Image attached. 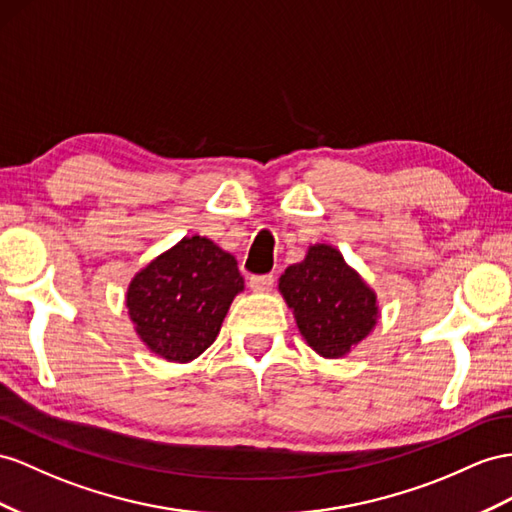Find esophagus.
<instances>
[{
  "label": "esophagus",
  "instance_id": "obj_1",
  "mask_svg": "<svg viewBox=\"0 0 512 512\" xmlns=\"http://www.w3.org/2000/svg\"><path fill=\"white\" fill-rule=\"evenodd\" d=\"M248 285H251L253 292H270L274 285V274H253L248 279Z\"/></svg>",
  "mask_w": 512,
  "mask_h": 512
}]
</instances>
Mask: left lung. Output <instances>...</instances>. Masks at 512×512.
Here are the masks:
<instances>
[{"mask_svg":"<svg viewBox=\"0 0 512 512\" xmlns=\"http://www.w3.org/2000/svg\"><path fill=\"white\" fill-rule=\"evenodd\" d=\"M279 292L300 335L324 359L348 355L378 320L374 290L329 244L309 246L305 259L281 274Z\"/></svg>","mask_w":512,"mask_h":512,"instance_id":"left-lung-1","label":"left lung"}]
</instances>
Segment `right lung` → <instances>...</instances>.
<instances>
[{
  "instance_id": "obj_1",
  "label": "right lung",
  "mask_w": 512,
  "mask_h": 512,
  "mask_svg": "<svg viewBox=\"0 0 512 512\" xmlns=\"http://www.w3.org/2000/svg\"><path fill=\"white\" fill-rule=\"evenodd\" d=\"M242 290L235 257L192 235L131 279L127 309L144 346L166 361L188 363L214 344Z\"/></svg>"
}]
</instances>
